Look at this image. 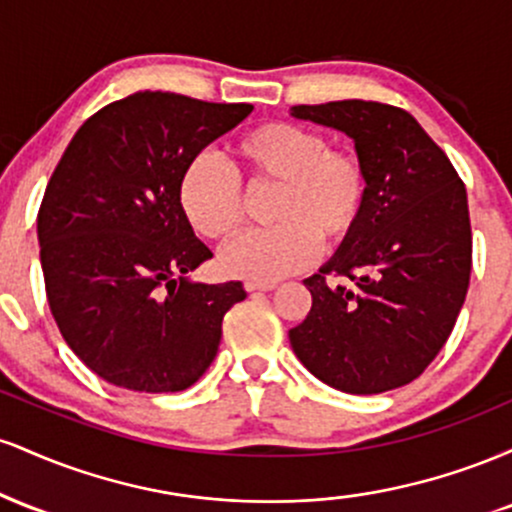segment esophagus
<instances>
[{
  "label": "esophagus",
  "instance_id": "esophagus-1",
  "mask_svg": "<svg viewBox=\"0 0 512 512\" xmlns=\"http://www.w3.org/2000/svg\"><path fill=\"white\" fill-rule=\"evenodd\" d=\"M274 281H245V291H272L274 289Z\"/></svg>",
  "mask_w": 512,
  "mask_h": 512
}]
</instances>
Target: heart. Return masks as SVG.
<instances>
[{
  "label": "heart",
  "instance_id": "1",
  "mask_svg": "<svg viewBox=\"0 0 512 512\" xmlns=\"http://www.w3.org/2000/svg\"><path fill=\"white\" fill-rule=\"evenodd\" d=\"M233 170L211 156L182 168L178 202L187 223L207 240H228L245 221V190L274 187L269 219L228 245L223 272L250 281H276L315 260L317 248H337L361 221L368 202V170L358 151L327 146L317 129L296 122H264L231 146Z\"/></svg>",
  "mask_w": 512,
  "mask_h": 512
}]
</instances>
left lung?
Returning a JSON list of instances; mask_svg holds the SVG:
<instances>
[{
    "instance_id": "1",
    "label": "left lung",
    "mask_w": 512,
    "mask_h": 512,
    "mask_svg": "<svg viewBox=\"0 0 512 512\" xmlns=\"http://www.w3.org/2000/svg\"><path fill=\"white\" fill-rule=\"evenodd\" d=\"M291 115L342 129L368 170L356 231L303 281L313 305L289 332L291 346L334 390H395L431 366L467 296L472 223L464 182L426 129L395 105L334 101L296 105Z\"/></svg>"
}]
</instances>
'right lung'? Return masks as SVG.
<instances>
[{
  "instance_id": "1",
  "label": "right lung",
  "mask_w": 512,
  "mask_h": 512,
  "mask_svg": "<svg viewBox=\"0 0 512 512\" xmlns=\"http://www.w3.org/2000/svg\"><path fill=\"white\" fill-rule=\"evenodd\" d=\"M250 110L134 93L88 117L57 163L38 209L45 293L64 342L110 385L180 392L214 361L245 289L185 279L211 250L182 216L178 180Z\"/></svg>"
}]
</instances>
